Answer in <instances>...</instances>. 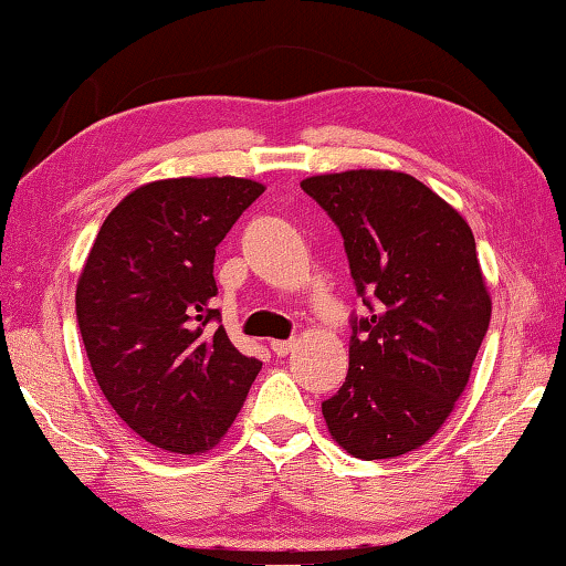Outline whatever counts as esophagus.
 Here are the masks:
<instances>
[{
	"label": "esophagus",
	"instance_id": "obj_1",
	"mask_svg": "<svg viewBox=\"0 0 566 566\" xmlns=\"http://www.w3.org/2000/svg\"><path fill=\"white\" fill-rule=\"evenodd\" d=\"M294 347H296L294 339H274L272 342V352L276 354V357H286V354H290Z\"/></svg>",
	"mask_w": 566,
	"mask_h": 566
}]
</instances>
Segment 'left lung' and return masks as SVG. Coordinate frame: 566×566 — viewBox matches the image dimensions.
I'll list each match as a JSON object with an SVG mask.
<instances>
[{"instance_id":"left-lung-1","label":"left lung","mask_w":566,"mask_h":566,"mask_svg":"<svg viewBox=\"0 0 566 566\" xmlns=\"http://www.w3.org/2000/svg\"><path fill=\"white\" fill-rule=\"evenodd\" d=\"M344 237L369 317L352 319L349 371L322 405L334 442L395 459L432 439L467 389L492 296L467 219L405 171L302 179Z\"/></svg>"}]
</instances>
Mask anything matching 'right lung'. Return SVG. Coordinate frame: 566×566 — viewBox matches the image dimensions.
<instances>
[{
	"instance_id": "add662e5",
	"label": "right lung",
	"mask_w": 566,
	"mask_h": 566,
	"mask_svg": "<svg viewBox=\"0 0 566 566\" xmlns=\"http://www.w3.org/2000/svg\"><path fill=\"white\" fill-rule=\"evenodd\" d=\"M264 191L244 177L157 179L104 219L76 282L94 379L134 434L175 454L222 442L262 361L229 342L214 249Z\"/></svg>"
}]
</instances>
